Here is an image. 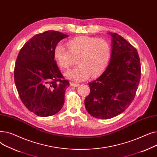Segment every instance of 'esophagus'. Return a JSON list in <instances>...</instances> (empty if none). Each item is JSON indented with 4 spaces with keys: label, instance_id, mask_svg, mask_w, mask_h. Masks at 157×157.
Segmentation results:
<instances>
[{
    "label": "esophagus",
    "instance_id": "1",
    "mask_svg": "<svg viewBox=\"0 0 157 157\" xmlns=\"http://www.w3.org/2000/svg\"><path fill=\"white\" fill-rule=\"evenodd\" d=\"M70 85L71 86H74V87H78L79 86V84L78 83H72V82H71V83H70Z\"/></svg>",
    "mask_w": 157,
    "mask_h": 157
}]
</instances>
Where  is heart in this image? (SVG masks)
<instances>
[{
    "instance_id": "obj_1",
    "label": "heart",
    "mask_w": 157,
    "mask_h": 157,
    "mask_svg": "<svg viewBox=\"0 0 157 157\" xmlns=\"http://www.w3.org/2000/svg\"><path fill=\"white\" fill-rule=\"evenodd\" d=\"M68 49L59 44L54 49V58L63 70H67L76 59L77 67L66 72L67 78L77 81L87 79L90 74L96 76L108 65L111 48L106 40L88 36H80L69 40Z\"/></svg>"
}]
</instances>
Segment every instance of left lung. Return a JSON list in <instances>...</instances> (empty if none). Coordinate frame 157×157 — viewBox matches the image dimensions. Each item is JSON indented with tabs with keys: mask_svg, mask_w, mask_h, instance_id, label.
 Here are the masks:
<instances>
[{
	"mask_svg": "<svg viewBox=\"0 0 157 157\" xmlns=\"http://www.w3.org/2000/svg\"><path fill=\"white\" fill-rule=\"evenodd\" d=\"M110 62L97 79L88 83L90 92L85 108L92 117L109 119L124 111L134 101L141 79V63L137 49L117 33L110 32Z\"/></svg>",
	"mask_w": 157,
	"mask_h": 157,
	"instance_id": "8db88e82",
	"label": "left lung"
}]
</instances>
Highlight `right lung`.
<instances>
[{
	"instance_id": "obj_1",
	"label": "right lung",
	"mask_w": 157,
	"mask_h": 157,
	"mask_svg": "<svg viewBox=\"0 0 157 157\" xmlns=\"http://www.w3.org/2000/svg\"><path fill=\"white\" fill-rule=\"evenodd\" d=\"M69 36L48 30L29 39L16 60L14 78L20 98L37 116L46 117L59 112L64 104L69 82L64 79L54 60V49Z\"/></svg>"
}]
</instances>
